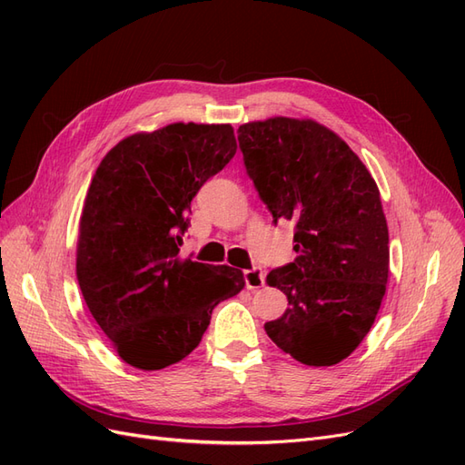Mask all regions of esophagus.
Wrapping results in <instances>:
<instances>
[{"mask_svg": "<svg viewBox=\"0 0 465 465\" xmlns=\"http://www.w3.org/2000/svg\"><path fill=\"white\" fill-rule=\"evenodd\" d=\"M244 281H246V287L250 291H256V289L263 287V272H262V267H252V270L244 272Z\"/></svg>", "mask_w": 465, "mask_h": 465, "instance_id": "1", "label": "esophagus"}]
</instances>
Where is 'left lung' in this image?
Here are the masks:
<instances>
[{
  "label": "left lung",
  "mask_w": 465,
  "mask_h": 465,
  "mask_svg": "<svg viewBox=\"0 0 465 465\" xmlns=\"http://www.w3.org/2000/svg\"><path fill=\"white\" fill-rule=\"evenodd\" d=\"M248 176L273 221L297 223V258L265 283L287 294L265 322L272 341L308 367H331L361 345L390 275L380 190L343 139L308 118L275 116L238 128Z\"/></svg>",
  "instance_id": "left-lung-1"
}]
</instances>
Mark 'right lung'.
Wrapping results in <instances>:
<instances>
[{
  "instance_id": "obj_1",
  "label": "right lung",
  "mask_w": 465,
  "mask_h": 465,
  "mask_svg": "<svg viewBox=\"0 0 465 465\" xmlns=\"http://www.w3.org/2000/svg\"><path fill=\"white\" fill-rule=\"evenodd\" d=\"M236 153L231 124L176 122L124 137L83 203L77 281L118 357L161 371L200 345L213 308L244 273L180 256L192 198Z\"/></svg>"
}]
</instances>
